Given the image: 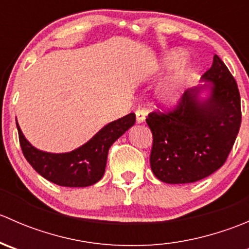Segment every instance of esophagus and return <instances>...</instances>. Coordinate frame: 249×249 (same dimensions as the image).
<instances>
[{"mask_svg":"<svg viewBox=\"0 0 249 249\" xmlns=\"http://www.w3.org/2000/svg\"><path fill=\"white\" fill-rule=\"evenodd\" d=\"M145 117H147V112L144 109H137L136 110V122L141 124L145 120Z\"/></svg>","mask_w":249,"mask_h":249,"instance_id":"1","label":"esophagus"}]
</instances>
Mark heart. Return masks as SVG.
Segmentation results:
<instances>
[{"instance_id":"b5f03b06","label":"heart","mask_w":249,"mask_h":249,"mask_svg":"<svg viewBox=\"0 0 249 249\" xmlns=\"http://www.w3.org/2000/svg\"><path fill=\"white\" fill-rule=\"evenodd\" d=\"M187 57L184 50L171 49L165 53L160 59V66L164 70H171L182 64ZM193 74V69L189 66H182L169 78L160 83L155 91V100L164 107H173L180 101L184 94L185 87Z\"/></svg>"}]
</instances>
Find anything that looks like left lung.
I'll return each instance as SVG.
<instances>
[{"mask_svg": "<svg viewBox=\"0 0 249 249\" xmlns=\"http://www.w3.org/2000/svg\"><path fill=\"white\" fill-rule=\"evenodd\" d=\"M153 134L150 167L167 184L203 179L224 165L241 125L237 84L219 56L177 109L145 119Z\"/></svg>", "mask_w": 249, "mask_h": 249, "instance_id": "1", "label": "left lung"}]
</instances>
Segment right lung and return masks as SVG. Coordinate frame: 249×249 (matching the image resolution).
Listing matches in <instances>:
<instances>
[{"instance_id":"obj_1","label":"right lung","mask_w":249,"mask_h":249,"mask_svg":"<svg viewBox=\"0 0 249 249\" xmlns=\"http://www.w3.org/2000/svg\"><path fill=\"white\" fill-rule=\"evenodd\" d=\"M136 122L134 113L105 125L88 142L67 153H50L32 145L17 122L25 158L42 177L61 187H89L102 178L110 145Z\"/></svg>"}]
</instances>
